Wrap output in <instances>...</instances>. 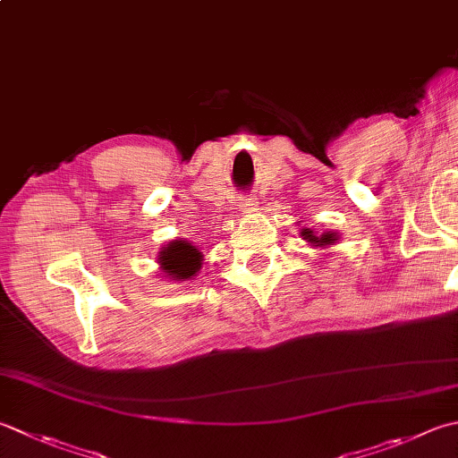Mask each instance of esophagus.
I'll list each match as a JSON object with an SVG mask.
<instances>
[{
	"mask_svg": "<svg viewBox=\"0 0 458 458\" xmlns=\"http://www.w3.org/2000/svg\"><path fill=\"white\" fill-rule=\"evenodd\" d=\"M238 210H240L242 214H246V216H250V214H254V212L258 210V204H256L252 199H240Z\"/></svg>",
	"mask_w": 458,
	"mask_h": 458,
	"instance_id": "esophagus-1",
	"label": "esophagus"
}]
</instances>
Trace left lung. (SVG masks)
Listing matches in <instances>:
<instances>
[{"mask_svg": "<svg viewBox=\"0 0 458 458\" xmlns=\"http://www.w3.org/2000/svg\"><path fill=\"white\" fill-rule=\"evenodd\" d=\"M300 236H301V240H306L310 246L329 248V246L337 244L339 236H342V234H339V232H334V230H327V232H324V234H321V236H318V234H313L311 228H301Z\"/></svg>", "mask_w": 458, "mask_h": 458, "instance_id": "obj_1", "label": "left lung"}]
</instances>
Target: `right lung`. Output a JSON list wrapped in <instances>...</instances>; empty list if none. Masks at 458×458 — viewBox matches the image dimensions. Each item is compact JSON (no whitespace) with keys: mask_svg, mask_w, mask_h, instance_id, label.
Segmentation results:
<instances>
[{"mask_svg":"<svg viewBox=\"0 0 458 458\" xmlns=\"http://www.w3.org/2000/svg\"><path fill=\"white\" fill-rule=\"evenodd\" d=\"M202 252L199 246H194L188 240H173L160 248L157 264L158 270L163 272V277L174 282H188L200 272L202 267Z\"/></svg>","mask_w":458,"mask_h":458,"instance_id":"obj_1","label":"right lung"}]
</instances>
